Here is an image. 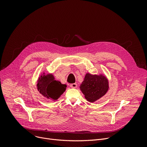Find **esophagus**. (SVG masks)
<instances>
[{"mask_svg":"<svg viewBox=\"0 0 147 147\" xmlns=\"http://www.w3.org/2000/svg\"><path fill=\"white\" fill-rule=\"evenodd\" d=\"M70 87L73 88H76L77 87V84L76 83L71 84H70Z\"/></svg>","mask_w":147,"mask_h":147,"instance_id":"1","label":"esophagus"}]
</instances>
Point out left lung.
Instances as JSON below:
<instances>
[{
	"label": "left lung",
	"instance_id": "1",
	"mask_svg": "<svg viewBox=\"0 0 147 147\" xmlns=\"http://www.w3.org/2000/svg\"><path fill=\"white\" fill-rule=\"evenodd\" d=\"M80 88L86 99L94 102L107 93L109 84L107 78L102 74L98 76L87 73Z\"/></svg>",
	"mask_w": 147,
	"mask_h": 147
}]
</instances>
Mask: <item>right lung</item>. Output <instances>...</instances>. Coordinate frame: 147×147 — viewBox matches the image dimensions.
Instances as JSON below:
<instances>
[{"label": "right lung", "mask_w": 147, "mask_h": 147, "mask_svg": "<svg viewBox=\"0 0 147 147\" xmlns=\"http://www.w3.org/2000/svg\"><path fill=\"white\" fill-rule=\"evenodd\" d=\"M67 86L55 80L51 74L41 76L38 81V91L45 97L53 100H57L66 91Z\"/></svg>", "instance_id": "add662e5"}]
</instances>
